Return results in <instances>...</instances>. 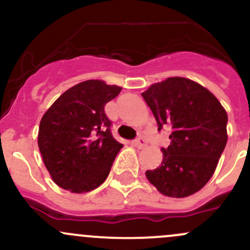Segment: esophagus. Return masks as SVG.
I'll return each mask as SVG.
<instances>
[{"label":"esophagus","instance_id":"obj_1","mask_svg":"<svg viewBox=\"0 0 250 250\" xmlns=\"http://www.w3.org/2000/svg\"><path fill=\"white\" fill-rule=\"evenodd\" d=\"M133 144H135V146L138 147V149H142V147L146 146L147 142H146V139H144V138H142V137H139V138L135 139Z\"/></svg>","mask_w":250,"mask_h":250}]
</instances>
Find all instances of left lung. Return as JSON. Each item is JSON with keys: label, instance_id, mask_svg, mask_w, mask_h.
I'll list each match as a JSON object with an SVG mask.
<instances>
[{"label": "left lung", "instance_id": "8db88e82", "mask_svg": "<svg viewBox=\"0 0 250 250\" xmlns=\"http://www.w3.org/2000/svg\"><path fill=\"white\" fill-rule=\"evenodd\" d=\"M142 96L158 131L171 127L161 166L146 171L147 180L167 197L194 194L213 175L227 146V112L213 94L184 77L155 83Z\"/></svg>", "mask_w": 250, "mask_h": 250}]
</instances>
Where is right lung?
I'll list each match as a JSON object with an SVG mask.
<instances>
[{
	"label": "right lung",
	"mask_w": 250,
	"mask_h": 250,
	"mask_svg": "<svg viewBox=\"0 0 250 250\" xmlns=\"http://www.w3.org/2000/svg\"><path fill=\"white\" fill-rule=\"evenodd\" d=\"M122 88L88 80L64 92L40 120L38 146L53 181L72 193L107 179L123 144L113 138L104 104Z\"/></svg>",
	"instance_id": "1"
}]
</instances>
